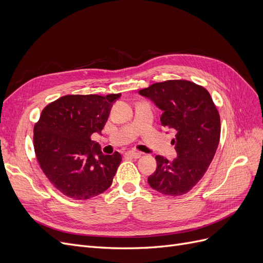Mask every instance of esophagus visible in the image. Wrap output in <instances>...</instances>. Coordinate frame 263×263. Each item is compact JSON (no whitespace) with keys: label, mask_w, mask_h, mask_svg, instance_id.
Here are the masks:
<instances>
[{"label":"esophagus","mask_w":263,"mask_h":263,"mask_svg":"<svg viewBox=\"0 0 263 263\" xmlns=\"http://www.w3.org/2000/svg\"><path fill=\"white\" fill-rule=\"evenodd\" d=\"M125 156L128 157V158L137 159V158H139V157L141 156V154H140V153H137V151H127V153L125 154Z\"/></svg>","instance_id":"1"}]
</instances>
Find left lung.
Listing matches in <instances>:
<instances>
[{
	"label": "left lung",
	"mask_w": 263,
	"mask_h": 263,
	"mask_svg": "<svg viewBox=\"0 0 263 263\" xmlns=\"http://www.w3.org/2000/svg\"><path fill=\"white\" fill-rule=\"evenodd\" d=\"M138 93L162 110L161 125L177 132L172 144L178 157L170 162L156 156L157 169L148 177L149 185L164 195L185 194L202 179L216 153L218 110L208 90L185 80L158 82Z\"/></svg>",
	"instance_id": "obj_1"
}]
</instances>
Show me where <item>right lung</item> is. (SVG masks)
<instances>
[{
    "label": "right lung",
    "instance_id": "1",
    "mask_svg": "<svg viewBox=\"0 0 263 263\" xmlns=\"http://www.w3.org/2000/svg\"><path fill=\"white\" fill-rule=\"evenodd\" d=\"M119 94L66 95L47 105L34 127V148L46 177L62 194L87 200L110 186L122 156L104 155L101 134Z\"/></svg>",
    "mask_w": 263,
    "mask_h": 263
}]
</instances>
